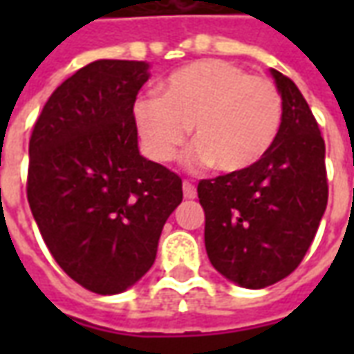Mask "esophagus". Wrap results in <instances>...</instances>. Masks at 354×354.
<instances>
[{"instance_id": "obj_1", "label": "esophagus", "mask_w": 354, "mask_h": 354, "mask_svg": "<svg viewBox=\"0 0 354 354\" xmlns=\"http://www.w3.org/2000/svg\"><path fill=\"white\" fill-rule=\"evenodd\" d=\"M182 187H184L185 199H195V197H197V187L193 185V182H189V180H184Z\"/></svg>"}]
</instances>
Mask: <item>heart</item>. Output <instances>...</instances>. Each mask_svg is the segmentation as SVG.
<instances>
[{
  "label": "heart",
  "instance_id": "heart-1",
  "mask_svg": "<svg viewBox=\"0 0 354 354\" xmlns=\"http://www.w3.org/2000/svg\"><path fill=\"white\" fill-rule=\"evenodd\" d=\"M161 93L140 96L132 108L142 149L157 162L172 161L193 127L195 147L187 161L239 172L260 161L281 129L277 87L227 60L184 66L162 83Z\"/></svg>",
  "mask_w": 354,
  "mask_h": 354
}]
</instances>
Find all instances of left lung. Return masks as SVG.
Returning <instances> with one entry per match:
<instances>
[{
  "label": "left lung",
  "instance_id": "left-lung-1",
  "mask_svg": "<svg viewBox=\"0 0 354 354\" xmlns=\"http://www.w3.org/2000/svg\"><path fill=\"white\" fill-rule=\"evenodd\" d=\"M271 73L282 98L273 146L252 167L197 185L208 260L245 288H266L296 271L328 203L319 123L296 83Z\"/></svg>",
  "mask_w": 354,
  "mask_h": 354
}]
</instances>
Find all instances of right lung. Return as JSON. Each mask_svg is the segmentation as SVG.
Segmentation results:
<instances>
[{
	"label": "right lung",
	"instance_id": "1",
	"mask_svg": "<svg viewBox=\"0 0 354 354\" xmlns=\"http://www.w3.org/2000/svg\"><path fill=\"white\" fill-rule=\"evenodd\" d=\"M136 60H96L57 87L30 136L26 195L64 273L94 294H119L153 266L182 178L138 151L132 119L149 80Z\"/></svg>",
	"mask_w": 354,
	"mask_h": 354
}]
</instances>
